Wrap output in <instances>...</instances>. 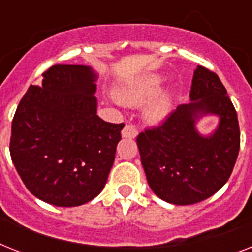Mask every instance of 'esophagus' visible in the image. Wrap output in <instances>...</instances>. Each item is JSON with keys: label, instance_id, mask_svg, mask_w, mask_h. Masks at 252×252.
<instances>
[{"label": "esophagus", "instance_id": "esophagus-1", "mask_svg": "<svg viewBox=\"0 0 252 252\" xmlns=\"http://www.w3.org/2000/svg\"><path fill=\"white\" fill-rule=\"evenodd\" d=\"M137 134V128L132 124H126V126L122 130V136L124 138H134Z\"/></svg>", "mask_w": 252, "mask_h": 252}]
</instances>
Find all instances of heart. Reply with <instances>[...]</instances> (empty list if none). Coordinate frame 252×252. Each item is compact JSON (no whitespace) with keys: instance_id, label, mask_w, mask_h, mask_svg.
I'll list each match as a JSON object with an SVG mask.
<instances>
[{"instance_id":"obj_1","label":"heart","mask_w":252,"mask_h":252,"mask_svg":"<svg viewBox=\"0 0 252 252\" xmlns=\"http://www.w3.org/2000/svg\"><path fill=\"white\" fill-rule=\"evenodd\" d=\"M163 82V77L159 74H149L141 77L137 80L130 81L126 84L120 85L115 89V96L119 102L124 104H138L153 98L157 94L161 85ZM171 110V98L170 94L159 95L156 100L150 103L145 108V118L152 123H159L167 118Z\"/></svg>"}]
</instances>
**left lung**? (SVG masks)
Segmentation results:
<instances>
[{
    "label": "left lung",
    "instance_id": "obj_1",
    "mask_svg": "<svg viewBox=\"0 0 252 252\" xmlns=\"http://www.w3.org/2000/svg\"><path fill=\"white\" fill-rule=\"evenodd\" d=\"M189 99L161 126L137 136L149 187L175 205L200 203L215 195L230 178L241 144L237 112L216 73L197 66ZM205 116L219 118L209 135L200 134L195 126Z\"/></svg>",
    "mask_w": 252,
    "mask_h": 252
}]
</instances>
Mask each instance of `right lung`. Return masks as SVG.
<instances>
[{"mask_svg": "<svg viewBox=\"0 0 252 252\" xmlns=\"http://www.w3.org/2000/svg\"><path fill=\"white\" fill-rule=\"evenodd\" d=\"M98 73L86 65H53L19 102L10 156L33 196L78 207L98 196L114 165L124 124L96 115Z\"/></svg>", "mask_w": 252, "mask_h": 252, "instance_id": "1", "label": "right lung"}]
</instances>
